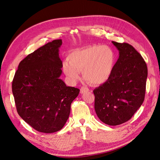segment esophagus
<instances>
[{"mask_svg": "<svg viewBox=\"0 0 160 160\" xmlns=\"http://www.w3.org/2000/svg\"><path fill=\"white\" fill-rule=\"evenodd\" d=\"M89 91H90L89 89L88 88H86V87H82V88L80 89V93L81 94H83V93H86V92H88Z\"/></svg>", "mask_w": 160, "mask_h": 160, "instance_id": "34e87169", "label": "esophagus"}]
</instances>
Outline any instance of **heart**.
Masks as SVG:
<instances>
[{"label":"heart","instance_id":"heart-1","mask_svg":"<svg viewBox=\"0 0 160 160\" xmlns=\"http://www.w3.org/2000/svg\"><path fill=\"white\" fill-rule=\"evenodd\" d=\"M68 61L62 64L65 74L71 81L80 78L83 71L85 78L90 83L101 85L107 82L112 74L115 55L108 45H92L71 52Z\"/></svg>","mask_w":160,"mask_h":160}]
</instances>
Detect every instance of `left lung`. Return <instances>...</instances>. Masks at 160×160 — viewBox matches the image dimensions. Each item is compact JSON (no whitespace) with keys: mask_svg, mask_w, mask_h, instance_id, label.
I'll use <instances>...</instances> for the list:
<instances>
[{"mask_svg":"<svg viewBox=\"0 0 160 160\" xmlns=\"http://www.w3.org/2000/svg\"><path fill=\"white\" fill-rule=\"evenodd\" d=\"M112 43L119 51V58L109 80L95 89L93 93L99 119L109 125H118L129 120L142 105L148 67L133 46L126 42Z\"/></svg>","mask_w":160,"mask_h":160,"instance_id":"left-lung-1","label":"left lung"}]
</instances>
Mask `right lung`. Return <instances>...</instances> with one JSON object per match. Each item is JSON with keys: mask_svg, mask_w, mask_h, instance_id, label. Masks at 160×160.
Masks as SVG:
<instances>
[{"mask_svg": "<svg viewBox=\"0 0 160 160\" xmlns=\"http://www.w3.org/2000/svg\"><path fill=\"white\" fill-rule=\"evenodd\" d=\"M61 39L48 42L20 62L12 83L17 112L39 132L61 130L69 118L71 104L80 90L67 87L59 77Z\"/></svg>", "mask_w": 160, "mask_h": 160, "instance_id": "add662e5", "label": "right lung"}]
</instances>
